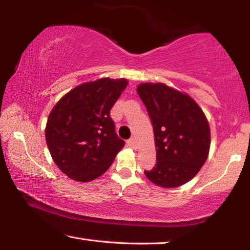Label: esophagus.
Masks as SVG:
<instances>
[{
    "instance_id": "obj_1",
    "label": "esophagus",
    "mask_w": 250,
    "mask_h": 250,
    "mask_svg": "<svg viewBox=\"0 0 250 250\" xmlns=\"http://www.w3.org/2000/svg\"><path fill=\"white\" fill-rule=\"evenodd\" d=\"M128 145L132 147V149H137L138 147V142H137V140H135V138H131L128 141Z\"/></svg>"
}]
</instances>
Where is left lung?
Here are the masks:
<instances>
[{"instance_id":"1","label":"left lung","mask_w":250,"mask_h":250,"mask_svg":"<svg viewBox=\"0 0 250 250\" xmlns=\"http://www.w3.org/2000/svg\"><path fill=\"white\" fill-rule=\"evenodd\" d=\"M137 91L153 125L156 164L146 175L173 188L188 183L206 162L210 130L205 113L191 96L163 83H143Z\"/></svg>"}]
</instances>
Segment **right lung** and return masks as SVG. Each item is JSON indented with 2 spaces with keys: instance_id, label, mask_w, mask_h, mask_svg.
<instances>
[{
  "instance_id": "1",
  "label": "right lung",
  "mask_w": 250,
  "mask_h": 250,
  "mask_svg": "<svg viewBox=\"0 0 250 250\" xmlns=\"http://www.w3.org/2000/svg\"><path fill=\"white\" fill-rule=\"evenodd\" d=\"M126 84L125 78L91 80L75 87L54 105L45 139L55 164L69 179L96 180L124 147L110 110Z\"/></svg>"
}]
</instances>
